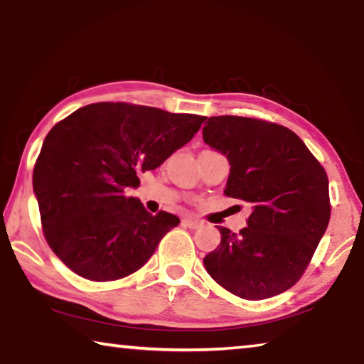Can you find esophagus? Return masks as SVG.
Masks as SVG:
<instances>
[{
  "mask_svg": "<svg viewBox=\"0 0 364 364\" xmlns=\"http://www.w3.org/2000/svg\"><path fill=\"white\" fill-rule=\"evenodd\" d=\"M181 223H183V226L191 228V230H197V228L202 226V221L194 220V218H183Z\"/></svg>",
  "mask_w": 364,
  "mask_h": 364,
  "instance_id": "34e87169",
  "label": "esophagus"
}]
</instances>
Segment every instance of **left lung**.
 <instances>
[{
	"label": "left lung",
	"mask_w": 364,
	"mask_h": 364,
	"mask_svg": "<svg viewBox=\"0 0 364 364\" xmlns=\"http://www.w3.org/2000/svg\"><path fill=\"white\" fill-rule=\"evenodd\" d=\"M205 143L230 162L225 194L250 205L239 234L220 228L204 258L207 273L245 300L291 289L310 263L331 217L329 181L297 134L282 125L236 115L210 117Z\"/></svg>",
	"instance_id": "left-lung-1"
}]
</instances>
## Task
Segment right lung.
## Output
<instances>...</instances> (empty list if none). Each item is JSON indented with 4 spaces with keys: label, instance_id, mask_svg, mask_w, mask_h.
<instances>
[{
    "label": "right lung",
    "instance_id": "1",
    "mask_svg": "<svg viewBox=\"0 0 364 364\" xmlns=\"http://www.w3.org/2000/svg\"><path fill=\"white\" fill-rule=\"evenodd\" d=\"M205 117L96 102L51 128L33 168L46 242L73 273L115 281L149 260L176 215H151L128 191L193 139Z\"/></svg>",
    "mask_w": 364,
    "mask_h": 364
}]
</instances>
